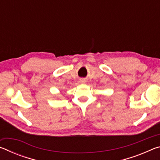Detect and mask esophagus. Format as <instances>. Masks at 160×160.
Here are the masks:
<instances>
[{"label":"esophagus","mask_w":160,"mask_h":160,"mask_svg":"<svg viewBox=\"0 0 160 160\" xmlns=\"http://www.w3.org/2000/svg\"><path fill=\"white\" fill-rule=\"evenodd\" d=\"M80 82H85V80H83V79H82V80H80Z\"/></svg>","instance_id":"esophagus-1"}]
</instances>
